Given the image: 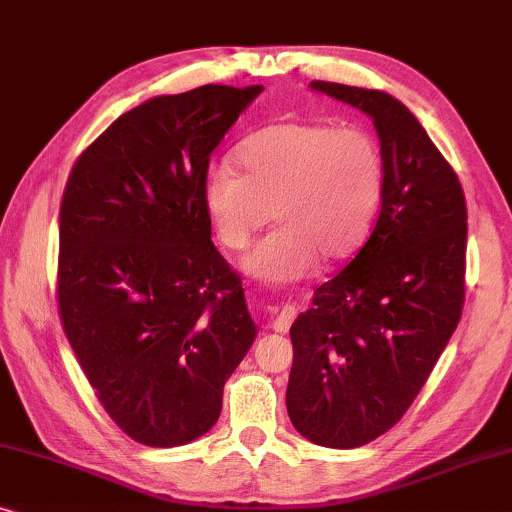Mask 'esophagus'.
Masks as SVG:
<instances>
[{"label":"esophagus","mask_w":512,"mask_h":512,"mask_svg":"<svg viewBox=\"0 0 512 512\" xmlns=\"http://www.w3.org/2000/svg\"><path fill=\"white\" fill-rule=\"evenodd\" d=\"M271 316H274V320H271V327H274L276 332H288L292 320L297 318V306H292V304L276 306V309H271Z\"/></svg>","instance_id":"esophagus-1"}]
</instances>
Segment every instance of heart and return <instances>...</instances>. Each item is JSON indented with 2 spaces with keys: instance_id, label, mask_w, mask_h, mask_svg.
I'll return each mask as SVG.
<instances>
[{
  "instance_id": "obj_1",
  "label": "heart",
  "mask_w": 512,
  "mask_h": 512,
  "mask_svg": "<svg viewBox=\"0 0 512 512\" xmlns=\"http://www.w3.org/2000/svg\"><path fill=\"white\" fill-rule=\"evenodd\" d=\"M203 175V206L224 248L245 250L269 220L278 229L245 257L243 269L267 285L309 276L320 257L342 260L363 243L384 192V159L363 128L278 121Z\"/></svg>"
}]
</instances>
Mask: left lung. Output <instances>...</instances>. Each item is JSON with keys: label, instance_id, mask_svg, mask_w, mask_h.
<instances>
[{"label": "left lung", "instance_id": "obj_1", "mask_svg": "<svg viewBox=\"0 0 512 512\" xmlns=\"http://www.w3.org/2000/svg\"><path fill=\"white\" fill-rule=\"evenodd\" d=\"M311 88L372 117L384 159L370 238L290 327L292 426L353 449L410 410L459 325L468 213L454 168L403 102L332 81Z\"/></svg>", "mask_w": 512, "mask_h": 512}]
</instances>
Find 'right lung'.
<instances>
[{
    "label": "right lung",
    "mask_w": 512,
    "mask_h": 512,
    "mask_svg": "<svg viewBox=\"0 0 512 512\" xmlns=\"http://www.w3.org/2000/svg\"><path fill=\"white\" fill-rule=\"evenodd\" d=\"M262 86H199L121 114L74 163L60 203L58 306L121 431L180 447L220 419L255 342L241 278L210 241V154Z\"/></svg>",
    "instance_id": "1"
}]
</instances>
